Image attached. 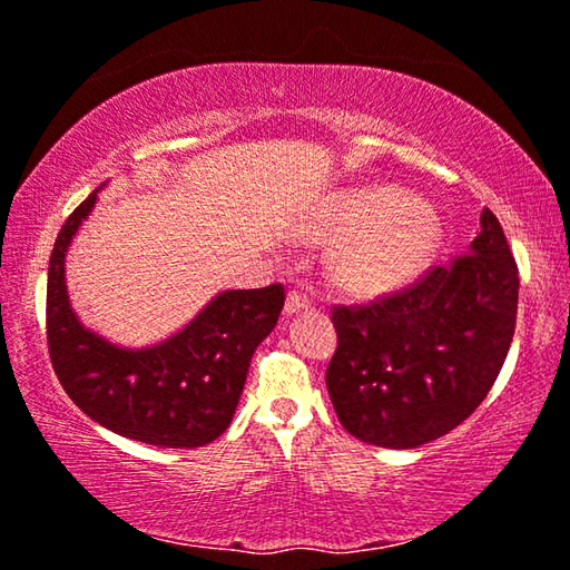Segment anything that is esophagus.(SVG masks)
Wrapping results in <instances>:
<instances>
[{
  "mask_svg": "<svg viewBox=\"0 0 570 570\" xmlns=\"http://www.w3.org/2000/svg\"><path fill=\"white\" fill-rule=\"evenodd\" d=\"M309 306H312L309 296L302 294V292H296V288H292V292L286 294V314L304 312V309H309Z\"/></svg>",
  "mask_w": 570,
  "mask_h": 570,
  "instance_id": "1",
  "label": "esophagus"
}]
</instances>
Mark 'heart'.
Wrapping results in <instances>:
<instances>
[{
  "label": "heart",
  "mask_w": 570,
  "mask_h": 570,
  "mask_svg": "<svg viewBox=\"0 0 570 570\" xmlns=\"http://www.w3.org/2000/svg\"><path fill=\"white\" fill-rule=\"evenodd\" d=\"M439 218L421 197L393 187H352L334 195L317 223V236L342 243L334 278L357 294L395 288L419 274L439 243Z\"/></svg>",
  "instance_id": "b5f03b06"
}]
</instances>
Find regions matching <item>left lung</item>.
<instances>
[{"label": "left lung", "mask_w": 570, "mask_h": 570, "mask_svg": "<svg viewBox=\"0 0 570 570\" xmlns=\"http://www.w3.org/2000/svg\"><path fill=\"white\" fill-rule=\"evenodd\" d=\"M518 264L492 210L469 253L367 304H334L327 391L365 444L415 449L476 411L508 357Z\"/></svg>", "instance_id": "8db88e82"}]
</instances>
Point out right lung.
<instances>
[{
  "label": "right lung",
  "mask_w": 570,
  "mask_h": 570,
  "mask_svg": "<svg viewBox=\"0 0 570 570\" xmlns=\"http://www.w3.org/2000/svg\"><path fill=\"white\" fill-rule=\"evenodd\" d=\"M94 203L90 193L70 213L50 253L45 330L62 391L119 436L167 449L210 444L230 426L253 352L276 327L284 284L223 292L157 347L108 345L76 320L66 292V250Z\"/></svg>",
  "instance_id": "right-lung-1"
}]
</instances>
